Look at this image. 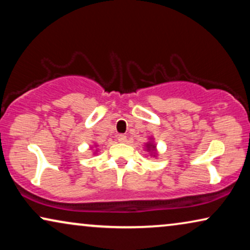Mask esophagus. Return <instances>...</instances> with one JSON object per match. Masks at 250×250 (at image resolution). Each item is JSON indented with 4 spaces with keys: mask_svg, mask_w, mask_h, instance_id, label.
I'll use <instances>...</instances> for the list:
<instances>
[{
    "mask_svg": "<svg viewBox=\"0 0 250 250\" xmlns=\"http://www.w3.org/2000/svg\"><path fill=\"white\" fill-rule=\"evenodd\" d=\"M118 141L122 142V143L126 142V135H124V134H119V135H118Z\"/></svg>",
    "mask_w": 250,
    "mask_h": 250,
    "instance_id": "esophagus-1",
    "label": "esophagus"
}]
</instances>
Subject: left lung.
<instances>
[{
    "instance_id": "left-lung-1",
    "label": "left lung",
    "mask_w": 250,
    "mask_h": 250,
    "mask_svg": "<svg viewBox=\"0 0 250 250\" xmlns=\"http://www.w3.org/2000/svg\"><path fill=\"white\" fill-rule=\"evenodd\" d=\"M146 150L151 152V155H153V157H155V156H156V152H155L156 145H153V142H148V143H146Z\"/></svg>"
}]
</instances>
